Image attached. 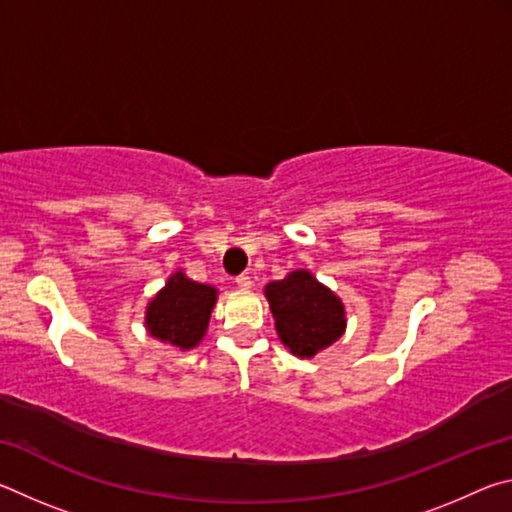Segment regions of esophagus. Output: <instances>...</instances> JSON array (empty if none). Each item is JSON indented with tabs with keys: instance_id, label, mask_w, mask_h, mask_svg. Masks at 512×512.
Listing matches in <instances>:
<instances>
[{
	"instance_id": "34e87169",
	"label": "esophagus",
	"mask_w": 512,
	"mask_h": 512,
	"mask_svg": "<svg viewBox=\"0 0 512 512\" xmlns=\"http://www.w3.org/2000/svg\"><path fill=\"white\" fill-rule=\"evenodd\" d=\"M235 282H237V287H241V289H250V275H246V273H241V275H237L235 277Z\"/></svg>"
}]
</instances>
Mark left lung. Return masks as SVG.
<instances>
[{
	"instance_id": "obj_1",
	"label": "left lung",
	"mask_w": 512,
	"mask_h": 512,
	"mask_svg": "<svg viewBox=\"0 0 512 512\" xmlns=\"http://www.w3.org/2000/svg\"><path fill=\"white\" fill-rule=\"evenodd\" d=\"M280 341L298 357H314L345 329L341 300L309 271H293L266 287Z\"/></svg>"
}]
</instances>
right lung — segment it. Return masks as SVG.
Segmentation results:
<instances>
[{"label": "right lung", "mask_w": 512, "mask_h": 512, "mask_svg": "<svg viewBox=\"0 0 512 512\" xmlns=\"http://www.w3.org/2000/svg\"><path fill=\"white\" fill-rule=\"evenodd\" d=\"M214 302V287L192 282L183 273H176L169 277L167 287L151 300L146 309V327L155 339L189 350L205 336Z\"/></svg>", "instance_id": "right-lung-1"}]
</instances>
